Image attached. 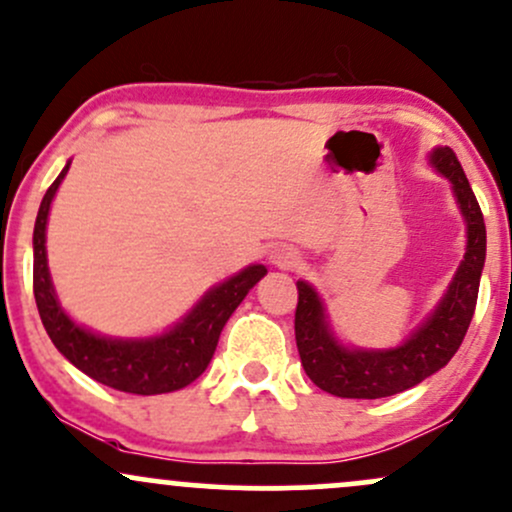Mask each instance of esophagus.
I'll return each instance as SVG.
<instances>
[{"label":"esophagus","instance_id":"obj_1","mask_svg":"<svg viewBox=\"0 0 512 512\" xmlns=\"http://www.w3.org/2000/svg\"><path fill=\"white\" fill-rule=\"evenodd\" d=\"M269 260H272L274 267L279 269H293L298 264V252L289 248V245H279V248L272 250Z\"/></svg>","mask_w":512,"mask_h":512}]
</instances>
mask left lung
<instances>
[{"mask_svg": "<svg viewBox=\"0 0 512 512\" xmlns=\"http://www.w3.org/2000/svg\"><path fill=\"white\" fill-rule=\"evenodd\" d=\"M431 166L450 180L467 223V252L455 279L431 315L395 349H351L337 342L325 315V303L308 281H298L296 346L308 378L346 399H378L419 385L460 349L474 308L486 260V226L467 175L450 146H438Z\"/></svg>", "mask_w": 512, "mask_h": 512, "instance_id": "8db88e82", "label": "left lung"}]
</instances>
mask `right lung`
<instances>
[{"mask_svg":"<svg viewBox=\"0 0 512 512\" xmlns=\"http://www.w3.org/2000/svg\"><path fill=\"white\" fill-rule=\"evenodd\" d=\"M69 166L72 161H67L45 192L33 228V293L45 332L69 363L113 390L129 395H163L195 383L214 356L223 325L252 286L267 274V267L250 264L243 272L209 289L178 325L156 337L113 339L86 330L64 313L57 301L45 252L50 204Z\"/></svg>","mask_w":512,"mask_h":512,"instance_id":"1","label":"right lung"}]
</instances>
